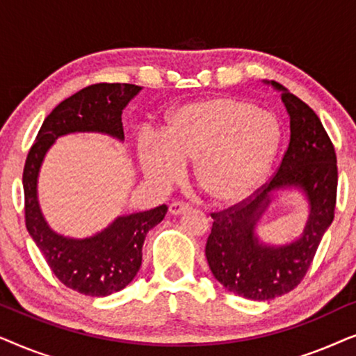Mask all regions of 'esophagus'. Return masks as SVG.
Listing matches in <instances>:
<instances>
[{
  "label": "esophagus",
  "instance_id": "obj_1",
  "mask_svg": "<svg viewBox=\"0 0 356 356\" xmlns=\"http://www.w3.org/2000/svg\"><path fill=\"white\" fill-rule=\"evenodd\" d=\"M188 206L186 204H181V202H172L170 204V207H168V212H170V216H181V213H184L188 211Z\"/></svg>",
  "mask_w": 356,
  "mask_h": 356
}]
</instances>
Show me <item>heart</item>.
Segmentation results:
<instances>
[{"instance_id": "heart-1", "label": "heart", "mask_w": 356, "mask_h": 356, "mask_svg": "<svg viewBox=\"0 0 356 356\" xmlns=\"http://www.w3.org/2000/svg\"><path fill=\"white\" fill-rule=\"evenodd\" d=\"M284 128L270 110L235 97L193 102L167 116L162 133L140 136L138 159L157 186L175 181L183 162L213 202L235 206L254 194L270 173Z\"/></svg>"}]
</instances>
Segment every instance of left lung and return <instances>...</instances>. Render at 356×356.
Here are the masks:
<instances>
[{"instance_id": "left-lung-1", "label": "left lung", "mask_w": 356, "mask_h": 356, "mask_svg": "<svg viewBox=\"0 0 356 356\" xmlns=\"http://www.w3.org/2000/svg\"><path fill=\"white\" fill-rule=\"evenodd\" d=\"M280 92L290 116V143L275 177L250 201L212 213L206 257L212 275L228 291L266 301L300 284L324 233L334 220L337 159L318 115L275 81H262ZM286 192H298L307 204L304 232L293 241L269 243L259 236L270 204Z\"/></svg>"}]
</instances>
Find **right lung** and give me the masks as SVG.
I'll return each mask as SVG.
<instances>
[{
	"label": "right lung",
	"instance_id": "right-lung-1",
	"mask_svg": "<svg viewBox=\"0 0 356 356\" xmlns=\"http://www.w3.org/2000/svg\"><path fill=\"white\" fill-rule=\"evenodd\" d=\"M143 87L94 84L63 100L43 121L24 167L26 227L61 284L89 296H108L128 286L143 264V245L159 225L167 206L124 213L94 235L76 238L50 227L38 202V177L48 150L63 136L104 134L123 143L121 115Z\"/></svg>",
	"mask_w": 356,
	"mask_h": 356
}]
</instances>
